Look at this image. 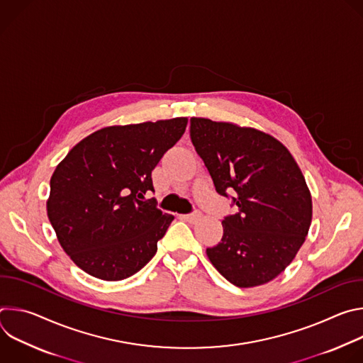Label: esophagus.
I'll list each match as a JSON object with an SVG mask.
<instances>
[{
    "mask_svg": "<svg viewBox=\"0 0 363 363\" xmlns=\"http://www.w3.org/2000/svg\"><path fill=\"white\" fill-rule=\"evenodd\" d=\"M182 218H184L185 221H188V223H196V221L201 218V213L195 211V213H192V214H186V216H182Z\"/></svg>",
    "mask_w": 363,
    "mask_h": 363,
    "instance_id": "obj_1",
    "label": "esophagus"
}]
</instances>
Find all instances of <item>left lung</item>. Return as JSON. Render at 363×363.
I'll list each match as a JSON object with an SVG mask.
<instances>
[{"label":"left lung","mask_w":363,"mask_h":363,"mask_svg":"<svg viewBox=\"0 0 363 363\" xmlns=\"http://www.w3.org/2000/svg\"><path fill=\"white\" fill-rule=\"evenodd\" d=\"M189 132L217 192H234L237 205L206 255L237 287L272 281L293 262L312 223V195L297 162L280 140L254 128L191 118Z\"/></svg>","instance_id":"obj_1"}]
</instances>
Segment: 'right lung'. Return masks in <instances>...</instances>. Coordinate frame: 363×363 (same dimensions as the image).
Segmentation results:
<instances>
[{"mask_svg": "<svg viewBox=\"0 0 363 363\" xmlns=\"http://www.w3.org/2000/svg\"><path fill=\"white\" fill-rule=\"evenodd\" d=\"M186 118L108 126L82 139L50 179L47 216L73 263L119 281L145 267L174 216L155 199L152 171L184 135Z\"/></svg>", "mask_w": 363, "mask_h": 363, "instance_id": "right-lung-1", "label": "right lung"}]
</instances>
